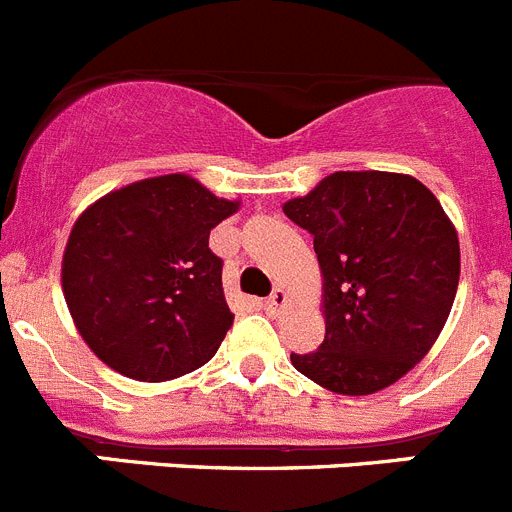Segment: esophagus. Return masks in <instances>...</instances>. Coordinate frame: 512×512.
<instances>
[{
	"label": "esophagus",
	"instance_id": "obj_1",
	"mask_svg": "<svg viewBox=\"0 0 512 512\" xmlns=\"http://www.w3.org/2000/svg\"><path fill=\"white\" fill-rule=\"evenodd\" d=\"M287 305H289V297L284 289H274V292H271V295L264 300V310L274 312V315H279V312L287 310Z\"/></svg>",
	"mask_w": 512,
	"mask_h": 512
}]
</instances>
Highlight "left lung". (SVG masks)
Here are the masks:
<instances>
[{
	"label": "left lung",
	"instance_id": "1",
	"mask_svg": "<svg viewBox=\"0 0 512 512\" xmlns=\"http://www.w3.org/2000/svg\"><path fill=\"white\" fill-rule=\"evenodd\" d=\"M284 215L312 235L325 338L292 354L338 395H372L436 343L459 287V238L425 184L390 171H336Z\"/></svg>",
	"mask_w": 512,
	"mask_h": 512
}]
</instances>
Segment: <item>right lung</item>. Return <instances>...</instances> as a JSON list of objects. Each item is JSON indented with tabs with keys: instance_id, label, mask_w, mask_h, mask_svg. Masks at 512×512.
<instances>
[{
	"instance_id": "obj_1",
	"label": "right lung",
	"mask_w": 512,
	"mask_h": 512,
	"mask_svg": "<svg viewBox=\"0 0 512 512\" xmlns=\"http://www.w3.org/2000/svg\"><path fill=\"white\" fill-rule=\"evenodd\" d=\"M238 210L187 174L104 194L63 253V295L94 354L138 382L200 369L233 325L210 230Z\"/></svg>"
}]
</instances>
